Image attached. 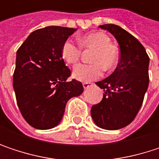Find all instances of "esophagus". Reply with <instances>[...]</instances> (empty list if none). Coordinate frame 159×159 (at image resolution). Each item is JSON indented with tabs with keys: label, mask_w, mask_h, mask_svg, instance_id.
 Segmentation results:
<instances>
[{
	"label": "esophagus",
	"mask_w": 159,
	"mask_h": 159,
	"mask_svg": "<svg viewBox=\"0 0 159 159\" xmlns=\"http://www.w3.org/2000/svg\"><path fill=\"white\" fill-rule=\"evenodd\" d=\"M93 85V84L92 83H90V82H84V83H83V86H84V89H86V88H89L90 86H92Z\"/></svg>",
	"instance_id": "1"
}]
</instances>
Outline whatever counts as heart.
Here are the masks:
<instances>
[{
    "label": "heart",
    "mask_w": 159,
    "mask_h": 159,
    "mask_svg": "<svg viewBox=\"0 0 159 159\" xmlns=\"http://www.w3.org/2000/svg\"><path fill=\"white\" fill-rule=\"evenodd\" d=\"M79 43L82 48L94 51L90 58L91 64H80L74 69L73 75L75 79L84 82L97 79L101 76L103 69L111 71L117 66L120 52L115 45L111 44L107 34L100 31L86 34L80 38ZM61 54L66 63L75 65L81 57V48L67 40L61 46Z\"/></svg>",
    "instance_id": "obj_1"
}]
</instances>
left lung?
Wrapping results in <instances>:
<instances>
[{
  "mask_svg": "<svg viewBox=\"0 0 159 159\" xmlns=\"http://www.w3.org/2000/svg\"><path fill=\"white\" fill-rule=\"evenodd\" d=\"M115 37L120 46V60L115 71L97 82L103 89V98L92 107L95 123L106 130H118L130 124L143 104L149 84V57L143 46L119 25H99Z\"/></svg>",
  "mask_w": 159,
  "mask_h": 159,
  "instance_id": "1",
  "label": "left lung"
}]
</instances>
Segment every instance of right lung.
I'll return each mask as SVG.
<instances>
[{"label": "right lung", "instance_id": "1", "mask_svg": "<svg viewBox=\"0 0 159 159\" xmlns=\"http://www.w3.org/2000/svg\"><path fill=\"white\" fill-rule=\"evenodd\" d=\"M76 28L47 26L32 32L16 52L13 85L24 119L39 130L51 129L62 119L67 101L84 87L71 76L61 58L62 44Z\"/></svg>", "mask_w": 159, "mask_h": 159}]
</instances>
